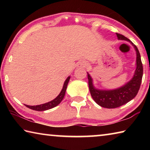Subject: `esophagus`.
<instances>
[{
	"label": "esophagus",
	"instance_id": "1",
	"mask_svg": "<svg viewBox=\"0 0 150 150\" xmlns=\"http://www.w3.org/2000/svg\"><path fill=\"white\" fill-rule=\"evenodd\" d=\"M86 66H87V63H86L85 62H81L80 63H79V64L78 65V67H86Z\"/></svg>",
	"mask_w": 150,
	"mask_h": 150
}]
</instances>
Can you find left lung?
<instances>
[{"mask_svg":"<svg viewBox=\"0 0 150 150\" xmlns=\"http://www.w3.org/2000/svg\"><path fill=\"white\" fill-rule=\"evenodd\" d=\"M119 40H126L130 42L136 51V69L133 78L125 85L115 90L106 91L96 89L93 85V81L89 74H88V87L93 100L98 105L104 108H115L125 105L135 97L140 87L142 76H143V65L141 61L139 52L135 45L130 40L123 35L116 33Z\"/></svg>","mask_w":150,"mask_h":150,"instance_id":"left-lung-1","label":"left lung"}]
</instances>
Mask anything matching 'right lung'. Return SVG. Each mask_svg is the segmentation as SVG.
Listing matches in <instances>:
<instances>
[{
  "label": "right lung",
  "instance_id": "1",
  "mask_svg": "<svg viewBox=\"0 0 150 150\" xmlns=\"http://www.w3.org/2000/svg\"><path fill=\"white\" fill-rule=\"evenodd\" d=\"M69 79H70V77H68L67 79H66L65 81L63 88H62V91H61V93H59V95H58L57 97L55 98V99H54L52 101H50V102H49V103L42 104V105H40L29 106V105H25V106H26L28 108L32 109V110H36V111H44V110H49V109H51V108L55 107V106H57L61 102H62V100H63V97H64L65 91H66V89H67V84H68V83H69Z\"/></svg>",
  "mask_w": 150,
  "mask_h": 150
}]
</instances>
